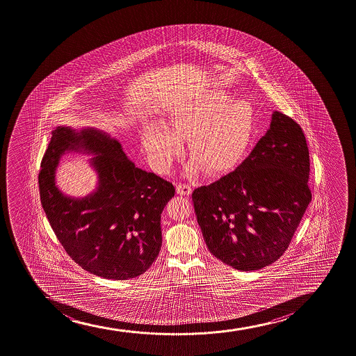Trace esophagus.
Wrapping results in <instances>:
<instances>
[{
	"label": "esophagus",
	"mask_w": 356,
	"mask_h": 356,
	"mask_svg": "<svg viewBox=\"0 0 356 356\" xmlns=\"http://www.w3.org/2000/svg\"><path fill=\"white\" fill-rule=\"evenodd\" d=\"M176 191L180 195H189L192 193V187L187 184H177Z\"/></svg>",
	"instance_id": "esophagus-1"
}]
</instances>
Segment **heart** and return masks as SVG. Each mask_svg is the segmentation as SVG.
<instances>
[{
	"mask_svg": "<svg viewBox=\"0 0 356 356\" xmlns=\"http://www.w3.org/2000/svg\"><path fill=\"white\" fill-rule=\"evenodd\" d=\"M163 125L142 134V145L159 172H167L188 136V154L206 172L236 163L248 150L253 134V112L245 102L225 90H211L181 105Z\"/></svg>",
	"mask_w": 356,
	"mask_h": 356,
	"instance_id": "1",
	"label": "heart"
}]
</instances>
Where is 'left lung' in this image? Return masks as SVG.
<instances>
[{
  "label": "left lung",
  "instance_id": "obj_1",
  "mask_svg": "<svg viewBox=\"0 0 356 356\" xmlns=\"http://www.w3.org/2000/svg\"><path fill=\"white\" fill-rule=\"evenodd\" d=\"M303 130L282 112L233 172L193 191L197 224L213 256L253 271L283 256L312 201Z\"/></svg>",
  "mask_w": 356,
  "mask_h": 356
}]
</instances>
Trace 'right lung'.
Masks as SVG:
<instances>
[{"label":"right lung","mask_w":356,"mask_h":356,"mask_svg":"<svg viewBox=\"0 0 356 356\" xmlns=\"http://www.w3.org/2000/svg\"><path fill=\"white\" fill-rule=\"evenodd\" d=\"M66 149L97 155L96 193L78 201L63 196L54 181ZM40 200L63 248L79 266L108 280L135 278L147 271L162 245L161 214L175 195L172 182L137 168L122 145L95 129L53 131L39 172Z\"/></svg>","instance_id":"right-lung-1"}]
</instances>
